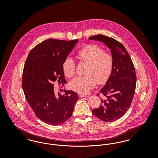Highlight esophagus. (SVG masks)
<instances>
[{
  "label": "esophagus",
  "mask_w": 158,
  "mask_h": 158,
  "mask_svg": "<svg viewBox=\"0 0 158 158\" xmlns=\"http://www.w3.org/2000/svg\"><path fill=\"white\" fill-rule=\"evenodd\" d=\"M78 96H79V98H82V97H87L86 95L82 94H78Z\"/></svg>",
  "instance_id": "34e87169"
}]
</instances>
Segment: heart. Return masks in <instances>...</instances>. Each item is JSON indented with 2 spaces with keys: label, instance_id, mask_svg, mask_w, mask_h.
Returning <instances> with one entry per match:
<instances>
[{
  "label": "heart",
  "instance_id": "obj_1",
  "mask_svg": "<svg viewBox=\"0 0 158 158\" xmlns=\"http://www.w3.org/2000/svg\"><path fill=\"white\" fill-rule=\"evenodd\" d=\"M77 57L87 63L85 75L77 76L69 84L70 88L77 93L85 94L96 85L106 81L113 69L112 56L97 45L90 44L80 49ZM63 72L68 77H73L75 73V63L70 57L65 59L63 63Z\"/></svg>",
  "mask_w": 158,
  "mask_h": 158
}]
</instances>
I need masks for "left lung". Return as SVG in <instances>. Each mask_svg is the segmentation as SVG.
<instances>
[{"mask_svg":"<svg viewBox=\"0 0 158 158\" xmlns=\"http://www.w3.org/2000/svg\"><path fill=\"white\" fill-rule=\"evenodd\" d=\"M89 38L104 43L110 49L113 60L111 73L100 90L104 97L101 100L102 104L93 110L92 113L105 122L117 120L127 111L134 97L135 69L127 50L120 42L101 34Z\"/></svg>","mask_w":158,"mask_h":158,"instance_id":"1","label":"left lung"}]
</instances>
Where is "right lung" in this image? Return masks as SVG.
Here are the masks:
<instances>
[{
    "mask_svg": "<svg viewBox=\"0 0 158 158\" xmlns=\"http://www.w3.org/2000/svg\"><path fill=\"white\" fill-rule=\"evenodd\" d=\"M78 40L64 41L48 39L31 50L23 74L25 98L38 118L45 123L58 126L72 116L78 95L73 90H64L56 96L53 83L65 84L63 63Z\"/></svg>",
    "mask_w": 158,
    "mask_h": 158,
    "instance_id": "add662e5",
    "label": "right lung"
}]
</instances>
